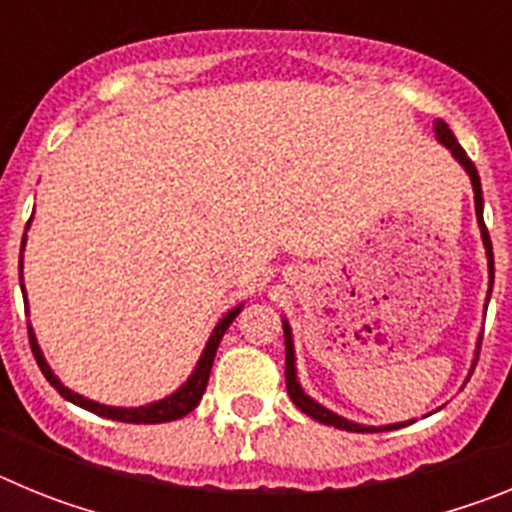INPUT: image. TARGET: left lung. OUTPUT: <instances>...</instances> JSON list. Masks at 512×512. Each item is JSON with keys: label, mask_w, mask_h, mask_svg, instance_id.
<instances>
[{"label": "left lung", "mask_w": 512, "mask_h": 512, "mask_svg": "<svg viewBox=\"0 0 512 512\" xmlns=\"http://www.w3.org/2000/svg\"><path fill=\"white\" fill-rule=\"evenodd\" d=\"M433 133H436V140L441 146H446L451 151V156L459 161V166L467 171L469 182H472V192H474V212H477V225H479V233H482V246H485L487 253V277H490V289H487V300H485V310L490 305V295H492V282H495V259H492V241H490V233H487V225H485V217H482V210H485V200H482V184H479V174L474 169V164L469 161L467 151L459 146V140L454 138V133L449 130V125L443 120L433 122ZM284 325V346H287V392L292 397L297 408L302 410L305 415L315 418L318 423L323 425H333V428H341V431H351V433H379V431H395V428H402V425H410L415 420H402V423H387V425H364V423H356V420H348L343 415L333 413L328 410L325 405H320L318 400H312L305 390H302L300 379H297V359H295V338H292V328H289V320L282 318ZM482 341V336H479ZM479 341L477 348H474V361H472V369L474 372V364H477V354H479Z\"/></svg>", "instance_id": "8db88e82"}]
</instances>
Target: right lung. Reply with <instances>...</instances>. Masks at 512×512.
<instances>
[{"label": "right lung", "instance_id": "add662e5", "mask_svg": "<svg viewBox=\"0 0 512 512\" xmlns=\"http://www.w3.org/2000/svg\"><path fill=\"white\" fill-rule=\"evenodd\" d=\"M30 223H33V217L27 220V228H25V235H22L20 251H25V241H27V230H30ZM20 289H22V297H25V312H30L27 310L25 284H22V253H20ZM241 310H243V302L241 305L230 307L223 318H220V323L212 328L210 338H207L205 348H202L200 361L194 364L192 374H189L187 382H184L179 390H174L171 395L161 397V400H153V402H148V405H140V408H117V405H104V402L89 400V397L79 395V392H74L71 387H66V384L56 377V372L51 369V364L45 361L43 348H40L38 338H35V330L30 323H27V333H30V346H33V354H35V361H38V366H40V372L45 374V379L51 382V387L63 397V400L74 402V405H79V408L99 415V418L120 420V423H169V420L184 418V415L192 413V410L200 405L202 395H205V390H207V379H210V369H212V361H215L217 346H220V341H223V336H225V330L230 328V323H233L235 315H238Z\"/></svg>", "mask_w": 512, "mask_h": 512}]
</instances>
